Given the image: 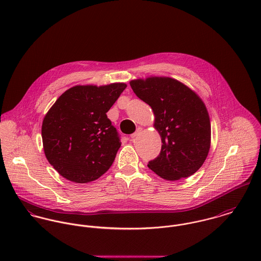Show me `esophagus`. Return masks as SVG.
Instances as JSON below:
<instances>
[{
    "label": "esophagus",
    "instance_id": "34e87169",
    "mask_svg": "<svg viewBox=\"0 0 261 261\" xmlns=\"http://www.w3.org/2000/svg\"><path fill=\"white\" fill-rule=\"evenodd\" d=\"M141 132H142V128H141V127H139V128L137 129V132H136V133H134V134L130 136V138L134 140L135 138H137V137L141 134Z\"/></svg>",
    "mask_w": 261,
    "mask_h": 261
}]
</instances>
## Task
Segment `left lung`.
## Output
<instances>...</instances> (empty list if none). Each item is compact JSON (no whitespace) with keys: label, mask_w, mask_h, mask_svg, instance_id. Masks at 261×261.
I'll return each instance as SVG.
<instances>
[{"label":"left lung","mask_w":261,"mask_h":261,"mask_svg":"<svg viewBox=\"0 0 261 261\" xmlns=\"http://www.w3.org/2000/svg\"><path fill=\"white\" fill-rule=\"evenodd\" d=\"M129 84L151 108L162 139L161 152L148 167L169 181L192 176L204 164L211 144L210 118L202 99L170 77L136 79Z\"/></svg>","instance_id":"1"}]
</instances>
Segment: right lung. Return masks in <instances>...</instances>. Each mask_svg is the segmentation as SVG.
Instances as JSON below:
<instances>
[{
    "instance_id": "1",
    "label": "right lung",
    "mask_w": 261,
    "mask_h": 261,
    "mask_svg": "<svg viewBox=\"0 0 261 261\" xmlns=\"http://www.w3.org/2000/svg\"><path fill=\"white\" fill-rule=\"evenodd\" d=\"M125 87V83L76 85L46 113L41 130L44 152L62 177L89 183L111 168L121 144L107 112Z\"/></svg>"
}]
</instances>
